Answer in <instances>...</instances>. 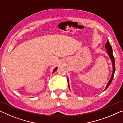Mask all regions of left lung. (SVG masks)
I'll return each instance as SVG.
<instances>
[{
	"mask_svg": "<svg viewBox=\"0 0 123 123\" xmlns=\"http://www.w3.org/2000/svg\"><path fill=\"white\" fill-rule=\"evenodd\" d=\"M105 48L107 49V53L108 54L109 56H110L111 60H112V64H113V74H112V76H111V78L110 79V80L109 81V82H108V84L107 85V86L106 87H105V90L107 89V88L110 85L111 82H112V81L113 80V77H114V73H115V71H116V68H115V60H114V56H113V51H112V46H111V45L110 44V43H109V41H108L107 43H106V44H105ZM68 85H69V81H68Z\"/></svg>",
	"mask_w": 123,
	"mask_h": 123,
	"instance_id": "1",
	"label": "left lung"
}]
</instances>
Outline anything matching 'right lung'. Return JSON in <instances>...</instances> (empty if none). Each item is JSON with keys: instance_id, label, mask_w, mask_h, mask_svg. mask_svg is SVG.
I'll return each instance as SVG.
<instances>
[{"instance_id": "add662e5", "label": "right lung", "mask_w": 123, "mask_h": 123, "mask_svg": "<svg viewBox=\"0 0 123 123\" xmlns=\"http://www.w3.org/2000/svg\"><path fill=\"white\" fill-rule=\"evenodd\" d=\"M56 69H57V68H55V69H54V70H53V73L54 72V71H55V70H56Z\"/></svg>"}]
</instances>
